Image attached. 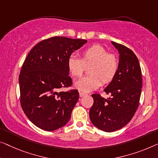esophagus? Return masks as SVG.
<instances>
[{
  "label": "esophagus",
  "instance_id": "obj_1",
  "mask_svg": "<svg viewBox=\"0 0 158 158\" xmlns=\"http://www.w3.org/2000/svg\"><path fill=\"white\" fill-rule=\"evenodd\" d=\"M86 94H85V93H84V92H79L80 97H83V96H86Z\"/></svg>",
  "mask_w": 158,
  "mask_h": 158
}]
</instances>
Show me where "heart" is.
Returning a JSON list of instances; mask_svg holds the SVG:
<instances>
[{"instance_id": "heart-1", "label": "heart", "mask_w": 158, "mask_h": 158, "mask_svg": "<svg viewBox=\"0 0 158 158\" xmlns=\"http://www.w3.org/2000/svg\"><path fill=\"white\" fill-rule=\"evenodd\" d=\"M78 58L69 56L67 68L74 78H80L89 67V75L79 80L75 86L79 91L89 92L102 84L110 83L118 72L119 60L114 53H109L103 47L94 44L83 50Z\"/></svg>"}]
</instances>
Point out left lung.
<instances>
[{
  "instance_id": "left-lung-1",
  "label": "left lung",
  "mask_w": 158,
  "mask_h": 158,
  "mask_svg": "<svg viewBox=\"0 0 158 158\" xmlns=\"http://www.w3.org/2000/svg\"><path fill=\"white\" fill-rule=\"evenodd\" d=\"M119 52L118 72L106 88V99L93 94L94 104L89 111L92 123L106 132H113L124 127L137 110L142 88V72L139 61L131 49L112 42Z\"/></svg>"
}]
</instances>
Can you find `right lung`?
I'll return each instance as SVG.
<instances>
[{"mask_svg": "<svg viewBox=\"0 0 158 158\" xmlns=\"http://www.w3.org/2000/svg\"><path fill=\"white\" fill-rule=\"evenodd\" d=\"M86 42L50 37L33 47L23 62L19 75L20 105L30 121L42 130H56L69 121L79 94L77 89H60L72 86L67 60Z\"/></svg>", "mask_w": 158, "mask_h": 158, "instance_id": "obj_1", "label": "right lung"}]
</instances>
